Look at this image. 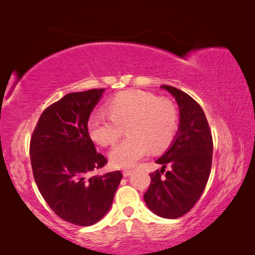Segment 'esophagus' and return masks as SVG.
Returning a JSON list of instances; mask_svg holds the SVG:
<instances>
[{"instance_id": "esophagus-1", "label": "esophagus", "mask_w": 255, "mask_h": 255, "mask_svg": "<svg viewBox=\"0 0 255 255\" xmlns=\"http://www.w3.org/2000/svg\"><path fill=\"white\" fill-rule=\"evenodd\" d=\"M131 173H132V170H124L123 171L124 176H129Z\"/></svg>"}]
</instances>
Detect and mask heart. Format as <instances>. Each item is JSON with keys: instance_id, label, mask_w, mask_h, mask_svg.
<instances>
[{"instance_id": "obj_1", "label": "heart", "mask_w": 255, "mask_h": 255, "mask_svg": "<svg viewBox=\"0 0 255 255\" xmlns=\"http://www.w3.org/2000/svg\"><path fill=\"white\" fill-rule=\"evenodd\" d=\"M108 112L94 114L88 122L89 133L101 146H112L127 127L128 137L110 152L117 167H130L149 153L169 145L179 124L178 110L170 99L154 93L128 90L108 103Z\"/></svg>"}]
</instances>
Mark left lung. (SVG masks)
I'll return each instance as SVG.
<instances>
[{
	"label": "left lung",
	"instance_id": "left-lung-1",
	"mask_svg": "<svg viewBox=\"0 0 255 255\" xmlns=\"http://www.w3.org/2000/svg\"><path fill=\"white\" fill-rule=\"evenodd\" d=\"M175 98L180 109L179 130L161 157V171L150 173L144 200L148 208L164 218H179L199 200L209 179L213 161V136L199 103L181 90L162 85ZM171 170L161 176L165 167Z\"/></svg>",
	"mask_w": 255,
	"mask_h": 255
}]
</instances>
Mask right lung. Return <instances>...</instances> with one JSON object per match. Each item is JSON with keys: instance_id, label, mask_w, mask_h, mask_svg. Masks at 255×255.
<instances>
[{"instance_id": "add662e5", "label": "right lung", "mask_w": 255, "mask_h": 255, "mask_svg": "<svg viewBox=\"0 0 255 255\" xmlns=\"http://www.w3.org/2000/svg\"><path fill=\"white\" fill-rule=\"evenodd\" d=\"M105 89L68 93L42 112L30 139V161L42 198L62 218L79 226L109 211L123 174L91 175L107 164L89 135L90 114Z\"/></svg>"}]
</instances>
